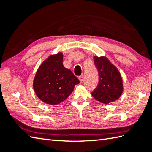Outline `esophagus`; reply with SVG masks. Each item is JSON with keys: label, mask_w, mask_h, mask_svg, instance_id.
<instances>
[{"label": "esophagus", "mask_w": 152, "mask_h": 152, "mask_svg": "<svg viewBox=\"0 0 152 152\" xmlns=\"http://www.w3.org/2000/svg\"><path fill=\"white\" fill-rule=\"evenodd\" d=\"M83 78H84L83 76H80L78 77V79H79V80L80 82H82V81H83Z\"/></svg>", "instance_id": "1"}]
</instances>
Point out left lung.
Instances as JSON below:
<instances>
[{
	"label": "left lung",
	"mask_w": 152,
	"mask_h": 152,
	"mask_svg": "<svg viewBox=\"0 0 152 152\" xmlns=\"http://www.w3.org/2000/svg\"><path fill=\"white\" fill-rule=\"evenodd\" d=\"M94 62L99 72V84L92 95L96 101L104 104L116 101L123 91L121 74L107 58L94 57Z\"/></svg>",
	"instance_id": "left-lung-1"
}]
</instances>
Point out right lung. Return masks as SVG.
I'll list each match as a JSON object with an SVG mask.
<instances>
[{"label": "right lung", "instance_id": "right-lung-1", "mask_svg": "<svg viewBox=\"0 0 152 152\" xmlns=\"http://www.w3.org/2000/svg\"><path fill=\"white\" fill-rule=\"evenodd\" d=\"M63 54L51 55L43 61L36 72L33 89L46 104L56 105L66 100L80 83L72 71L64 66Z\"/></svg>", "mask_w": 152, "mask_h": 152}]
</instances>
